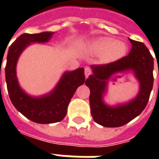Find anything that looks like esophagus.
Listing matches in <instances>:
<instances>
[{
  "label": "esophagus",
  "mask_w": 159,
  "mask_h": 159,
  "mask_svg": "<svg viewBox=\"0 0 159 159\" xmlns=\"http://www.w3.org/2000/svg\"><path fill=\"white\" fill-rule=\"evenodd\" d=\"M91 73H92V70H91L89 67H86L85 68V77L88 78L89 76V75H91Z\"/></svg>",
  "instance_id": "1"
}]
</instances>
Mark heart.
Instances as JSON below:
<instances>
[{
  "label": "heart",
  "instance_id": "b5f03b06",
  "mask_svg": "<svg viewBox=\"0 0 159 159\" xmlns=\"http://www.w3.org/2000/svg\"><path fill=\"white\" fill-rule=\"evenodd\" d=\"M93 52L100 54L105 62L111 63L123 59L128 52V46L123 42L104 37L95 40L91 43Z\"/></svg>",
  "mask_w": 159,
  "mask_h": 159
}]
</instances>
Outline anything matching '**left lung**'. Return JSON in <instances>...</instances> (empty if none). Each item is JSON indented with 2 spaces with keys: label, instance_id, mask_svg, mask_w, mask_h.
<instances>
[{
  "label": "left lung",
  "instance_id": "1",
  "mask_svg": "<svg viewBox=\"0 0 159 159\" xmlns=\"http://www.w3.org/2000/svg\"><path fill=\"white\" fill-rule=\"evenodd\" d=\"M132 48L129 55L115 62L91 66L93 74L85 84L89 88L91 115L100 125L107 128L121 127L139 116L147 107L153 86V58L144 43L129 39ZM131 72L139 82V92L129 102L109 106L103 96L108 82L119 74Z\"/></svg>",
  "mask_w": 159,
  "mask_h": 159
}]
</instances>
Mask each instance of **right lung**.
Wrapping results in <instances>:
<instances>
[{
    "label": "right lung",
    "mask_w": 159,
    "mask_h": 159,
    "mask_svg": "<svg viewBox=\"0 0 159 159\" xmlns=\"http://www.w3.org/2000/svg\"><path fill=\"white\" fill-rule=\"evenodd\" d=\"M54 33L22 34L10 46L6 65V82L10 100L20 113L37 123H53L66 117L67 107L77 88L85 82L84 68L64 72L54 89L42 96H31L19 85L16 66L20 54L32 43L48 42ZM1 74V69H0Z\"/></svg>",
    "instance_id": "right-lung-1"
}]
</instances>
